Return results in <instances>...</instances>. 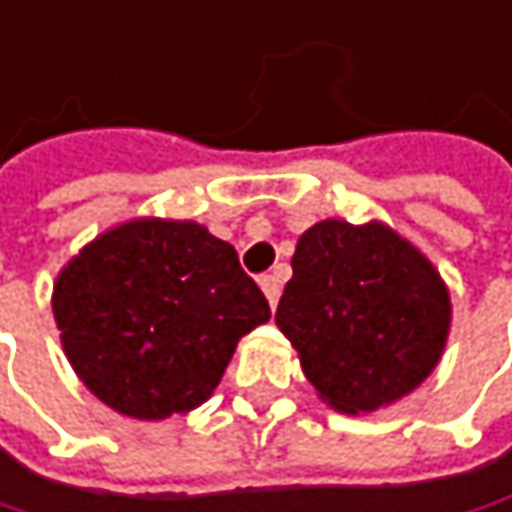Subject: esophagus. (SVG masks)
I'll use <instances>...</instances> for the list:
<instances>
[{
  "mask_svg": "<svg viewBox=\"0 0 512 512\" xmlns=\"http://www.w3.org/2000/svg\"><path fill=\"white\" fill-rule=\"evenodd\" d=\"M260 290H263L269 307H275L278 299H281V278H278L275 272H272V275H263V278H260Z\"/></svg>",
  "mask_w": 512,
  "mask_h": 512,
  "instance_id": "obj_1",
  "label": "esophagus"
}]
</instances>
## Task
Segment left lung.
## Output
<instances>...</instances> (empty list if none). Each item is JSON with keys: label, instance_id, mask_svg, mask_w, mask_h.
<instances>
[{"label": "left lung", "instance_id": "1", "mask_svg": "<svg viewBox=\"0 0 512 512\" xmlns=\"http://www.w3.org/2000/svg\"><path fill=\"white\" fill-rule=\"evenodd\" d=\"M304 378L340 413H375L440 363L451 296L437 266L390 225L322 219L296 243L275 313Z\"/></svg>", "mask_w": 512, "mask_h": 512}]
</instances>
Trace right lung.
Here are the masks:
<instances>
[{"label":"right lung","mask_w":512,"mask_h":512,"mask_svg":"<svg viewBox=\"0 0 512 512\" xmlns=\"http://www.w3.org/2000/svg\"><path fill=\"white\" fill-rule=\"evenodd\" d=\"M52 313L81 384L140 422L190 413L269 302L231 243L190 219H128L58 272Z\"/></svg>","instance_id":"obj_1"}]
</instances>
